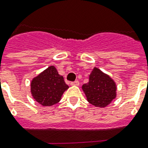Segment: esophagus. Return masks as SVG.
<instances>
[{
  "label": "esophagus",
  "mask_w": 148,
  "mask_h": 148,
  "mask_svg": "<svg viewBox=\"0 0 148 148\" xmlns=\"http://www.w3.org/2000/svg\"><path fill=\"white\" fill-rule=\"evenodd\" d=\"M71 85H79V82H78V81H75V82H71Z\"/></svg>",
  "instance_id": "esophagus-1"
}]
</instances>
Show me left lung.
<instances>
[{"label":"left lung","instance_id":"1","mask_svg":"<svg viewBox=\"0 0 148 148\" xmlns=\"http://www.w3.org/2000/svg\"><path fill=\"white\" fill-rule=\"evenodd\" d=\"M82 90L91 104L96 108H105L115 99L117 87L109 75L94 67L88 82L82 85Z\"/></svg>","mask_w":148,"mask_h":148}]
</instances>
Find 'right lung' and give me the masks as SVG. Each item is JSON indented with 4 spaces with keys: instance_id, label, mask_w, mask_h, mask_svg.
Returning a JSON list of instances; mask_svg holds the SVG:
<instances>
[{
    "instance_id": "add662e5",
    "label": "right lung",
    "mask_w": 148,
    "mask_h": 148,
    "mask_svg": "<svg viewBox=\"0 0 148 148\" xmlns=\"http://www.w3.org/2000/svg\"><path fill=\"white\" fill-rule=\"evenodd\" d=\"M69 86L54 66H49L31 81L30 91L34 99L42 106H52L59 103Z\"/></svg>"
}]
</instances>
